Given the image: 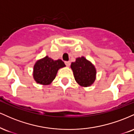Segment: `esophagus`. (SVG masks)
<instances>
[{
	"mask_svg": "<svg viewBox=\"0 0 134 134\" xmlns=\"http://www.w3.org/2000/svg\"><path fill=\"white\" fill-rule=\"evenodd\" d=\"M65 64L66 66H67V67H69V66H70V61H65Z\"/></svg>",
	"mask_w": 134,
	"mask_h": 134,
	"instance_id": "1",
	"label": "esophagus"
}]
</instances>
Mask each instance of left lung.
Wrapping results in <instances>:
<instances>
[{"mask_svg":"<svg viewBox=\"0 0 134 134\" xmlns=\"http://www.w3.org/2000/svg\"><path fill=\"white\" fill-rule=\"evenodd\" d=\"M71 69L76 82L81 86H90L96 79V71L94 66L84 57L77 58L71 64Z\"/></svg>","mask_w":134,"mask_h":134,"instance_id":"obj_1","label":"left lung"}]
</instances>
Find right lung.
<instances>
[{
    "instance_id": "right-lung-1",
    "label": "right lung",
    "mask_w": 134,
    "mask_h": 134,
    "mask_svg": "<svg viewBox=\"0 0 134 134\" xmlns=\"http://www.w3.org/2000/svg\"><path fill=\"white\" fill-rule=\"evenodd\" d=\"M65 66V64L62 60H53L51 58L46 56L38 60L34 65V79L36 82L42 85L50 84L56 77L58 69Z\"/></svg>"
}]
</instances>
